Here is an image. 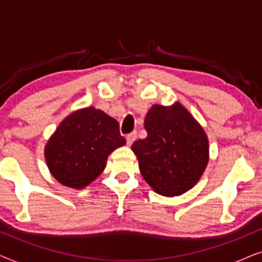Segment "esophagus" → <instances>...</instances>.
I'll return each instance as SVG.
<instances>
[{
	"label": "esophagus",
	"mask_w": 262,
	"mask_h": 262,
	"mask_svg": "<svg viewBox=\"0 0 262 262\" xmlns=\"http://www.w3.org/2000/svg\"><path fill=\"white\" fill-rule=\"evenodd\" d=\"M136 138H137V132H131V134H128L126 136V143L127 145L130 146L132 143H134L136 141Z\"/></svg>",
	"instance_id": "obj_1"
}]
</instances>
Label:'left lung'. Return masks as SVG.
<instances>
[{"instance_id":"left-lung-1","label":"left lung","mask_w":262,"mask_h":262,"mask_svg":"<svg viewBox=\"0 0 262 262\" xmlns=\"http://www.w3.org/2000/svg\"><path fill=\"white\" fill-rule=\"evenodd\" d=\"M148 136L132 144L144 180L159 194L180 195L191 189L209 162V141L192 114L175 102L154 105L146 113Z\"/></svg>"}]
</instances>
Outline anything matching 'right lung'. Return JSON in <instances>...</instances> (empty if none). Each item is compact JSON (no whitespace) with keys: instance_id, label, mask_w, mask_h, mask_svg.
I'll list each match as a JSON object with an SVG mask.
<instances>
[{"instance_id":"add662e5","label":"right lung","mask_w":262,"mask_h":262,"mask_svg":"<svg viewBox=\"0 0 262 262\" xmlns=\"http://www.w3.org/2000/svg\"><path fill=\"white\" fill-rule=\"evenodd\" d=\"M125 143L114 118L85 107L59 124L45 146V160L59 184L82 189L102 173L110 154Z\"/></svg>"}]
</instances>
